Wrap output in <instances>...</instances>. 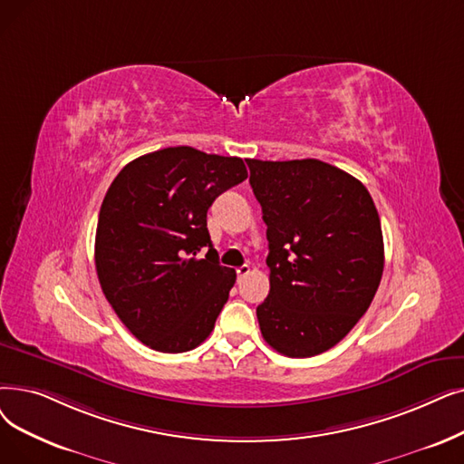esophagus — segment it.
<instances>
[{"mask_svg": "<svg viewBox=\"0 0 464 464\" xmlns=\"http://www.w3.org/2000/svg\"><path fill=\"white\" fill-rule=\"evenodd\" d=\"M248 273H250V266H246V264H245V266H240V267H237V276H238V280H240V278H245Z\"/></svg>", "mask_w": 464, "mask_h": 464, "instance_id": "34e87169", "label": "esophagus"}]
</instances>
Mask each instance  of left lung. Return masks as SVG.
Returning <instances> with one entry per match:
<instances>
[{
	"label": "left lung",
	"mask_w": 464,
	"mask_h": 464,
	"mask_svg": "<svg viewBox=\"0 0 464 464\" xmlns=\"http://www.w3.org/2000/svg\"><path fill=\"white\" fill-rule=\"evenodd\" d=\"M246 163L269 240L261 335L290 358L320 354L354 328L379 288L385 248L373 198L318 159Z\"/></svg>",
	"instance_id": "1"
}]
</instances>
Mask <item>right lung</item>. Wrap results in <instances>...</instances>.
Here are the masks:
<instances>
[{
    "mask_svg": "<svg viewBox=\"0 0 464 464\" xmlns=\"http://www.w3.org/2000/svg\"><path fill=\"white\" fill-rule=\"evenodd\" d=\"M246 178L240 157L189 146L138 157L115 176L98 216L96 273L110 305L144 345L186 353L214 330L237 273L219 266L207 212Z\"/></svg>",
    "mask_w": 464,
    "mask_h": 464,
    "instance_id": "right-lung-1",
    "label": "right lung"
}]
</instances>
